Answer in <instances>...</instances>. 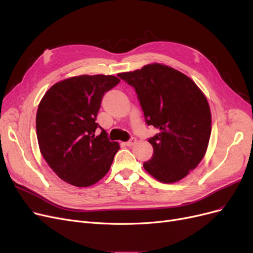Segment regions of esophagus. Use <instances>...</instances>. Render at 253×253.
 Instances as JSON below:
<instances>
[{"label": "esophagus", "mask_w": 253, "mask_h": 253, "mask_svg": "<svg viewBox=\"0 0 253 253\" xmlns=\"http://www.w3.org/2000/svg\"><path fill=\"white\" fill-rule=\"evenodd\" d=\"M136 143V138L135 137H132L131 139H129L127 142H126V144L127 145V147H132V145H134Z\"/></svg>", "instance_id": "34e87169"}]
</instances>
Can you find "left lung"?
<instances>
[{"mask_svg":"<svg viewBox=\"0 0 253 253\" xmlns=\"http://www.w3.org/2000/svg\"><path fill=\"white\" fill-rule=\"evenodd\" d=\"M135 88L145 122L159 129L154 153L143 168L165 183L178 181L204 158L211 135V112L203 91L188 76L159 63L118 74Z\"/></svg>","mask_w":253,"mask_h":253,"instance_id":"obj_1","label":"left lung"}]
</instances>
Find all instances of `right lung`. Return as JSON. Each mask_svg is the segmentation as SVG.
Here are the masks:
<instances>
[{
    "instance_id": "1",
    "label": "right lung",
    "mask_w": 253,
    "mask_h": 253,
    "mask_svg": "<svg viewBox=\"0 0 253 253\" xmlns=\"http://www.w3.org/2000/svg\"><path fill=\"white\" fill-rule=\"evenodd\" d=\"M119 82L112 75L67 78L53 84L39 104L36 128L41 154L73 186L89 187L103 178L120 148L104 129L95 133L102 97Z\"/></svg>"
}]
</instances>
